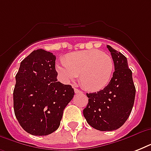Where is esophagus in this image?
<instances>
[{"label":"esophagus","instance_id":"obj_1","mask_svg":"<svg viewBox=\"0 0 151 151\" xmlns=\"http://www.w3.org/2000/svg\"><path fill=\"white\" fill-rule=\"evenodd\" d=\"M74 92H75L76 94H77V93H82V92H81V90L78 89V88H74Z\"/></svg>","mask_w":151,"mask_h":151}]
</instances>
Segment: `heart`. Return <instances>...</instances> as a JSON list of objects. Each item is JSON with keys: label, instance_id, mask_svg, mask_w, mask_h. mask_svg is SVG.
Instances as JSON below:
<instances>
[{"label": "heart", "instance_id": "heart-1", "mask_svg": "<svg viewBox=\"0 0 151 151\" xmlns=\"http://www.w3.org/2000/svg\"><path fill=\"white\" fill-rule=\"evenodd\" d=\"M56 70L64 82L73 81L81 74V83L85 89L97 92L110 82L114 71V61L109 55L98 49L70 53L66 60L56 64Z\"/></svg>", "mask_w": 151, "mask_h": 151}]
</instances>
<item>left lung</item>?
I'll return each mask as SVG.
<instances>
[{
	"mask_svg": "<svg viewBox=\"0 0 151 151\" xmlns=\"http://www.w3.org/2000/svg\"><path fill=\"white\" fill-rule=\"evenodd\" d=\"M114 63L113 78L103 90L87 93L88 103L83 114L89 125L99 131H113L124 124L133 107L136 88L127 58L106 46Z\"/></svg>",
	"mask_w": 151,
	"mask_h": 151,
	"instance_id": "8db88e82",
	"label": "left lung"
}]
</instances>
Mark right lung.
<instances>
[{
  "mask_svg": "<svg viewBox=\"0 0 151 151\" xmlns=\"http://www.w3.org/2000/svg\"><path fill=\"white\" fill-rule=\"evenodd\" d=\"M57 75L55 55L44 49L34 50L20 63L13 92L14 111L28 133L47 136L59 127L74 91L58 81Z\"/></svg>",
  "mask_w": 151,
  "mask_h": 151,
  "instance_id": "1",
  "label": "right lung"
}]
</instances>
